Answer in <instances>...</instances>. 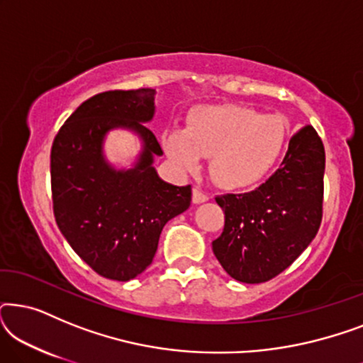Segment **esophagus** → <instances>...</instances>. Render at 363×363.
I'll return each mask as SVG.
<instances>
[{
	"instance_id": "obj_1",
	"label": "esophagus",
	"mask_w": 363,
	"mask_h": 363,
	"mask_svg": "<svg viewBox=\"0 0 363 363\" xmlns=\"http://www.w3.org/2000/svg\"><path fill=\"white\" fill-rule=\"evenodd\" d=\"M191 198H193V203H203V201L210 200V196H208L205 191H201L198 186L193 188V196Z\"/></svg>"
}]
</instances>
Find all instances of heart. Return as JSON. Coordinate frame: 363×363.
<instances>
[{"instance_id":"obj_1","label":"heart","mask_w":363,"mask_h":363,"mask_svg":"<svg viewBox=\"0 0 363 363\" xmlns=\"http://www.w3.org/2000/svg\"><path fill=\"white\" fill-rule=\"evenodd\" d=\"M287 123L255 108L223 104L191 112L186 130L172 128L163 137L165 152L182 170L196 172L201 157L210 158V173L226 190L256 185L279 160Z\"/></svg>"}]
</instances>
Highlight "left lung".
<instances>
[{
  "label": "left lung",
  "mask_w": 363,
  "mask_h": 363,
  "mask_svg": "<svg viewBox=\"0 0 363 363\" xmlns=\"http://www.w3.org/2000/svg\"><path fill=\"white\" fill-rule=\"evenodd\" d=\"M324 170V143L306 125L291 137L281 167L262 185L215 198L225 211V228L213 252L233 279L269 281L311 245L322 221Z\"/></svg>",
  "instance_id": "8db88e82"
}]
</instances>
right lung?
I'll return each instance as SVG.
<instances>
[{"mask_svg": "<svg viewBox=\"0 0 363 363\" xmlns=\"http://www.w3.org/2000/svg\"><path fill=\"white\" fill-rule=\"evenodd\" d=\"M155 89L107 91L82 102L59 128L51 148L52 210L59 230L84 262L112 281H130L152 264L167 221L188 210L191 186L163 182L153 157L163 150L145 122ZM143 138L130 171H116L101 145L112 128Z\"/></svg>", "mask_w": 363, "mask_h": 363, "instance_id": "obj_1", "label": "right lung"}]
</instances>
